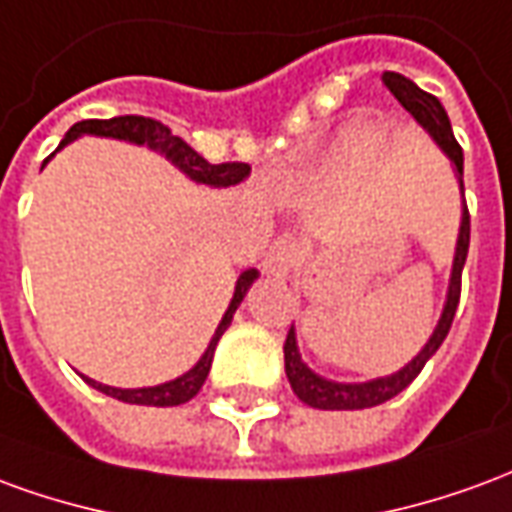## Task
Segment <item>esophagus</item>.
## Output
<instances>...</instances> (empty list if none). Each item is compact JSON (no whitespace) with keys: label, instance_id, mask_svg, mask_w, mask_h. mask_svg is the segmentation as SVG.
<instances>
[{"label":"esophagus","instance_id":"esophagus-1","mask_svg":"<svg viewBox=\"0 0 512 512\" xmlns=\"http://www.w3.org/2000/svg\"><path fill=\"white\" fill-rule=\"evenodd\" d=\"M301 255V246L296 238L290 235H279L274 244L268 246L266 257H263V271L271 277H288L290 271L296 268Z\"/></svg>","mask_w":512,"mask_h":512}]
</instances>
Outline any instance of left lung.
<instances>
[{
	"instance_id": "8db88e82",
	"label": "left lung",
	"mask_w": 512,
	"mask_h": 512,
	"mask_svg": "<svg viewBox=\"0 0 512 512\" xmlns=\"http://www.w3.org/2000/svg\"><path fill=\"white\" fill-rule=\"evenodd\" d=\"M384 84L389 87V93L400 101V106L406 109L408 115L414 117L419 126L433 136V142L450 156L455 175H458V186H461L463 194V150L455 142L450 117L444 112V106L439 104V98L425 93V90H419L417 84L406 79V76H400V73L386 71ZM466 255H469V211H466V202H463L461 230H458V244H455L450 288H447V301H444L439 323H436V329L430 334L425 348L403 370H397L392 376L373 378V381H365V384H340V381H329V378L318 376L315 370H310V367L301 362L299 345H296V332L290 326L288 340H285V373H288L290 386H293V392H296L301 403H307L312 408H323V411H354V408L381 406L386 400L400 395L419 376V370L425 367L430 356L439 351V345L444 343V337L450 332L452 318H455V310H458V299H461V274Z\"/></svg>"
}]
</instances>
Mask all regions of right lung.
Returning a JSON list of instances; mask_svg holds the SVG:
<instances>
[{
	"label": "right lung",
	"mask_w": 512,
	"mask_h": 512,
	"mask_svg": "<svg viewBox=\"0 0 512 512\" xmlns=\"http://www.w3.org/2000/svg\"><path fill=\"white\" fill-rule=\"evenodd\" d=\"M82 134L112 136V139L134 142V145H147L150 150H158L161 156H167L169 161H172L183 175H189L194 183H205V186H213V189H227V186L241 183V180L249 175V169H252L249 164H244V161H227V164H211V161H205L194 147L186 145L180 136L172 134L164 123H158L153 117L123 115L112 117V120H82V123L71 126V131L65 134L60 147H65L68 142H73V139H79ZM60 147H57V150H60ZM51 156H54V153H51ZM49 158H46V161H49ZM46 161H43V164H46ZM255 279L257 268H246L244 274L238 277L233 299H230V307H227V312L222 315V321L216 326V332H213L211 343L205 348V354L200 356V362L191 367L189 373H183V376H178L175 381H167V384L142 386V389H120V386L101 384V381H93V378L87 376L82 378L93 386V389H98V392H104V395L109 397H115V400H123V403H136V406H180V403H186V400H191V397L197 395L202 389V384H205V378H208V370H211L213 362V351H216L222 334L227 332V326L233 321L238 304L244 301L246 290L252 288Z\"/></svg>",
	"instance_id": "right-lung-1"
}]
</instances>
